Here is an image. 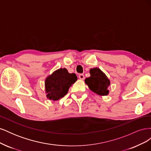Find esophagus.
Segmentation results:
<instances>
[{"label": "esophagus", "instance_id": "1", "mask_svg": "<svg viewBox=\"0 0 151 151\" xmlns=\"http://www.w3.org/2000/svg\"><path fill=\"white\" fill-rule=\"evenodd\" d=\"M79 78L81 80H84V78H85L84 74H79Z\"/></svg>", "mask_w": 151, "mask_h": 151}]
</instances>
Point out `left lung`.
Returning a JSON list of instances; mask_svg holds the SVG:
<instances>
[{
  "mask_svg": "<svg viewBox=\"0 0 151 151\" xmlns=\"http://www.w3.org/2000/svg\"><path fill=\"white\" fill-rule=\"evenodd\" d=\"M91 76L85 79L86 84L94 93L101 96L108 94V88L110 81L106 76L99 68H93L90 70Z\"/></svg>",
  "mask_w": 151,
  "mask_h": 151,
  "instance_id": "left-lung-1",
  "label": "left lung"
}]
</instances>
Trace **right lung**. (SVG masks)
I'll return each mask as SVG.
<instances>
[{"mask_svg": "<svg viewBox=\"0 0 151 151\" xmlns=\"http://www.w3.org/2000/svg\"><path fill=\"white\" fill-rule=\"evenodd\" d=\"M77 79V77L75 74H69L65 68L55 71L45 80L47 98L53 101L63 98Z\"/></svg>", "mask_w": 151, "mask_h": 151, "instance_id": "right-lung-1", "label": "right lung"}]
</instances>
